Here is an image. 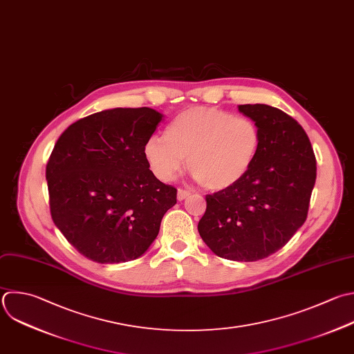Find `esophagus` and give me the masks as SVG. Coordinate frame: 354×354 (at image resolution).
Instances as JSON below:
<instances>
[{"mask_svg": "<svg viewBox=\"0 0 354 354\" xmlns=\"http://www.w3.org/2000/svg\"><path fill=\"white\" fill-rule=\"evenodd\" d=\"M189 195H191V192L187 191V189H181V188H180V189L177 191V199H178V201H184V199H185L187 196H189Z\"/></svg>", "mask_w": 354, "mask_h": 354, "instance_id": "obj_1", "label": "esophagus"}]
</instances>
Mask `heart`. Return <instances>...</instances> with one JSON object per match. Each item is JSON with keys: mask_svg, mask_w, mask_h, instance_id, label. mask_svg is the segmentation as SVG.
I'll list each match as a JSON object with an SVG mask.
<instances>
[{"mask_svg": "<svg viewBox=\"0 0 354 354\" xmlns=\"http://www.w3.org/2000/svg\"><path fill=\"white\" fill-rule=\"evenodd\" d=\"M261 145L259 126L214 106H195L176 115L165 136L144 144V158L152 174L173 181L187 159L189 173L206 188L234 187L252 169Z\"/></svg>", "mask_w": 354, "mask_h": 354, "instance_id": "obj_1", "label": "heart"}]
</instances>
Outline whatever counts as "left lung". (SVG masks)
I'll return each instance as SVG.
<instances>
[{"label": "left lung", "mask_w": 354, "mask_h": 354, "mask_svg": "<svg viewBox=\"0 0 354 354\" xmlns=\"http://www.w3.org/2000/svg\"><path fill=\"white\" fill-rule=\"evenodd\" d=\"M238 111L259 126L260 151L245 178L206 195L198 231L217 256L256 261L279 250L306 221L317 163L293 118L264 104Z\"/></svg>", "instance_id": "obj_1"}]
</instances>
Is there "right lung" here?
<instances>
[{"label": "right lung", "instance_id": "add662e5", "mask_svg": "<svg viewBox=\"0 0 354 354\" xmlns=\"http://www.w3.org/2000/svg\"><path fill=\"white\" fill-rule=\"evenodd\" d=\"M162 118L145 106L116 108L75 122L58 138L46 169L51 216L87 259L140 257L177 203V189L159 181L144 158Z\"/></svg>", "mask_w": 354, "mask_h": 354}]
</instances>
